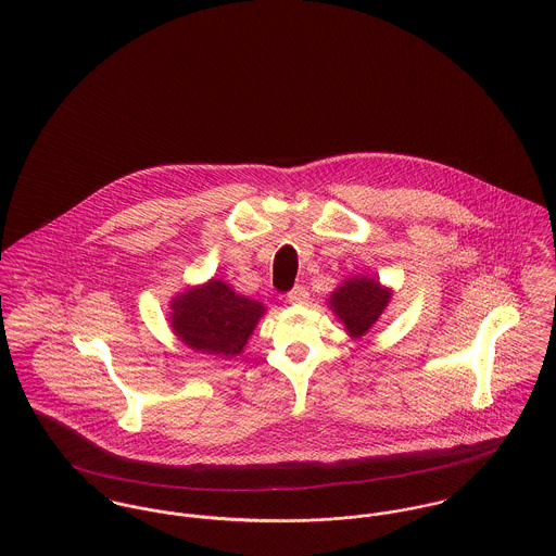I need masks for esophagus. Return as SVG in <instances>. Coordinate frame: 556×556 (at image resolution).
Instances as JSON below:
<instances>
[{
  "label": "esophagus",
  "mask_w": 556,
  "mask_h": 556,
  "mask_svg": "<svg viewBox=\"0 0 556 556\" xmlns=\"http://www.w3.org/2000/svg\"><path fill=\"white\" fill-rule=\"evenodd\" d=\"M308 298H311V293H308V289H306L304 285H295V287L287 293V300H289L291 304H306Z\"/></svg>",
  "instance_id": "34e87169"
}]
</instances>
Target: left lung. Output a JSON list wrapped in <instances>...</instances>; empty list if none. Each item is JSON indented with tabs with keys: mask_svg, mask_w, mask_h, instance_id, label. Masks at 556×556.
Wrapping results in <instances>:
<instances>
[{
	"mask_svg": "<svg viewBox=\"0 0 556 556\" xmlns=\"http://www.w3.org/2000/svg\"><path fill=\"white\" fill-rule=\"evenodd\" d=\"M388 302L390 291L372 278H351L333 291L329 300L333 313L342 318L349 333L355 338L364 336L379 320Z\"/></svg>",
	"mask_w": 556,
	"mask_h": 556,
	"instance_id": "obj_1",
	"label": "left lung"
}]
</instances>
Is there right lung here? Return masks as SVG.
Masks as SVG:
<instances>
[{"instance_id": "add662e5", "label": "right lung", "mask_w": 556, "mask_h": 556, "mask_svg": "<svg viewBox=\"0 0 556 556\" xmlns=\"http://www.w3.org/2000/svg\"><path fill=\"white\" fill-rule=\"evenodd\" d=\"M170 325L192 349L214 355H238L248 342L263 304L241 298L223 280H212L173 302Z\"/></svg>"}]
</instances>
